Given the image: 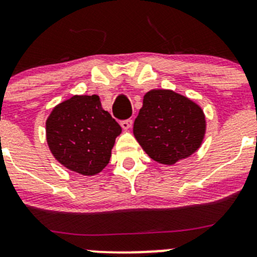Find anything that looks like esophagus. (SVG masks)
Returning <instances> with one entry per match:
<instances>
[{
	"mask_svg": "<svg viewBox=\"0 0 257 257\" xmlns=\"http://www.w3.org/2000/svg\"><path fill=\"white\" fill-rule=\"evenodd\" d=\"M120 125L124 131H128V129H131L132 125H133V120H132V119H125V120H121Z\"/></svg>",
	"mask_w": 257,
	"mask_h": 257,
	"instance_id": "obj_1",
	"label": "esophagus"
}]
</instances>
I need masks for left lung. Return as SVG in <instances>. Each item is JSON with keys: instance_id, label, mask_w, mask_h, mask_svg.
<instances>
[{"instance_id": "left-lung-1", "label": "left lung", "mask_w": 257, "mask_h": 257, "mask_svg": "<svg viewBox=\"0 0 257 257\" xmlns=\"http://www.w3.org/2000/svg\"><path fill=\"white\" fill-rule=\"evenodd\" d=\"M205 129V115L195 102L173 90L153 89L144 95L133 133L153 160L173 165L200 148Z\"/></svg>"}]
</instances>
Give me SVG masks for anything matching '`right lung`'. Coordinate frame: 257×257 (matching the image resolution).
I'll use <instances>...</instances> for the list:
<instances>
[{"instance_id": "add662e5", "label": "right lung", "mask_w": 257, "mask_h": 257, "mask_svg": "<svg viewBox=\"0 0 257 257\" xmlns=\"http://www.w3.org/2000/svg\"><path fill=\"white\" fill-rule=\"evenodd\" d=\"M121 128L100 104L98 95H73L53 108L46 137L53 157L67 169L95 175L109 163Z\"/></svg>"}]
</instances>
